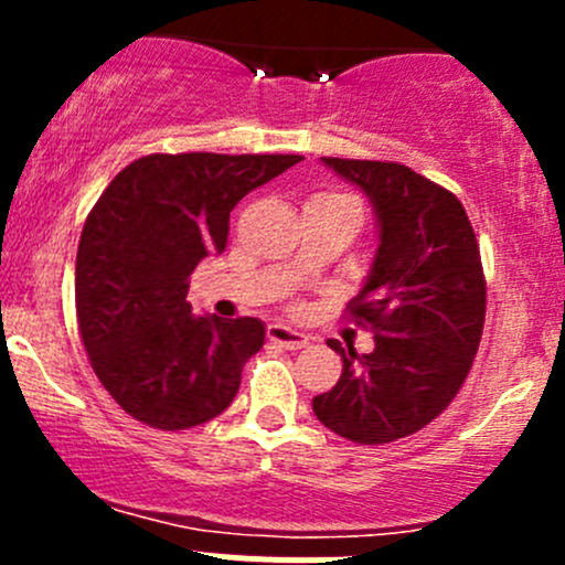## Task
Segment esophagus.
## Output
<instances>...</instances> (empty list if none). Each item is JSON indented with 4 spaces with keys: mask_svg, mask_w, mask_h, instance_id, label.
<instances>
[{
    "mask_svg": "<svg viewBox=\"0 0 565 565\" xmlns=\"http://www.w3.org/2000/svg\"><path fill=\"white\" fill-rule=\"evenodd\" d=\"M267 339H270L273 344L284 347V350H303V347L309 344V335L289 328V324H270V328H267Z\"/></svg>",
    "mask_w": 565,
    "mask_h": 565,
    "instance_id": "1",
    "label": "esophagus"
}]
</instances>
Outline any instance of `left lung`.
<instances>
[{
  "label": "left lung",
  "instance_id": "8db88e82",
  "mask_svg": "<svg viewBox=\"0 0 565 565\" xmlns=\"http://www.w3.org/2000/svg\"><path fill=\"white\" fill-rule=\"evenodd\" d=\"M322 163L366 193L380 246L347 306L372 328L374 350L330 339L344 369L311 407L335 435L383 446L431 424L465 383L487 317L481 250L461 202L437 182L391 161Z\"/></svg>",
  "mask_w": 565,
  "mask_h": 565
}]
</instances>
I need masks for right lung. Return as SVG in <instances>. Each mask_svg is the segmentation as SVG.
<instances>
[{"instance_id":"add662e5","label":"right lung","mask_w":565,"mask_h":565,"mask_svg":"<svg viewBox=\"0 0 565 565\" xmlns=\"http://www.w3.org/2000/svg\"><path fill=\"white\" fill-rule=\"evenodd\" d=\"M298 161L156 152L100 193L78 241V330L104 388L136 420L191 429L237 396L265 324L191 315L188 278L204 256L226 248L235 204Z\"/></svg>"}]
</instances>
